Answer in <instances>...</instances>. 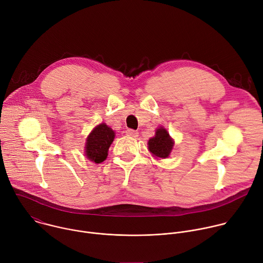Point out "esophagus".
<instances>
[{"instance_id":"1","label":"esophagus","mask_w":263,"mask_h":263,"mask_svg":"<svg viewBox=\"0 0 263 263\" xmlns=\"http://www.w3.org/2000/svg\"><path fill=\"white\" fill-rule=\"evenodd\" d=\"M126 134H127L128 136H131V137H137V136H138V132L135 131V130H132V129H128V130L126 131Z\"/></svg>"}]
</instances>
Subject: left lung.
I'll return each instance as SVG.
<instances>
[{"mask_svg":"<svg viewBox=\"0 0 263 263\" xmlns=\"http://www.w3.org/2000/svg\"><path fill=\"white\" fill-rule=\"evenodd\" d=\"M147 144L149 152H152L159 158H166L172 151L174 142L167 131L163 128H159L157 129L155 136L148 140Z\"/></svg>","mask_w":263,"mask_h":263,"instance_id":"left-lung-1","label":"left lung"}]
</instances>
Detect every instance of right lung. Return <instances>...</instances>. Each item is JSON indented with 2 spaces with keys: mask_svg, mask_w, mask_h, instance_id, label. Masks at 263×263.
<instances>
[{
  "mask_svg": "<svg viewBox=\"0 0 263 263\" xmlns=\"http://www.w3.org/2000/svg\"><path fill=\"white\" fill-rule=\"evenodd\" d=\"M115 139V132L105 124L97 126L86 140L85 155L96 163L103 162L107 157L110 144Z\"/></svg>",
  "mask_w": 263,
  "mask_h": 263,
  "instance_id": "add662e5",
  "label": "right lung"
}]
</instances>
